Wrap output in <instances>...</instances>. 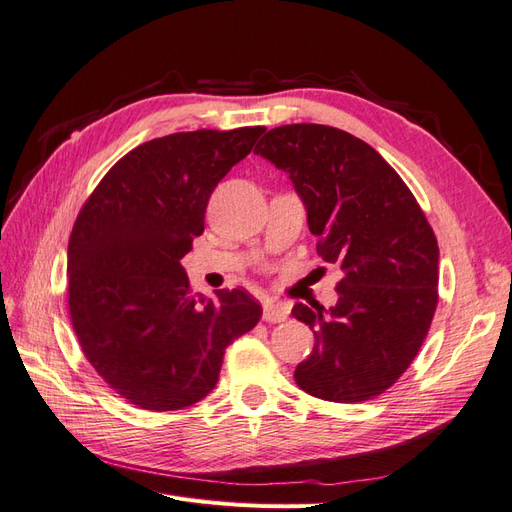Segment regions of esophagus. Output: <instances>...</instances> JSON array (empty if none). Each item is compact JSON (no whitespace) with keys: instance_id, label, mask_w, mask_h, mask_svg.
<instances>
[{"instance_id":"esophagus-1","label":"esophagus","mask_w":512,"mask_h":512,"mask_svg":"<svg viewBox=\"0 0 512 512\" xmlns=\"http://www.w3.org/2000/svg\"><path fill=\"white\" fill-rule=\"evenodd\" d=\"M267 322H284L288 318V307L282 303H269L265 305V314H262Z\"/></svg>"}]
</instances>
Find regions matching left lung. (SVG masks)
<instances>
[{"label": "left lung", "instance_id": "obj_1", "mask_svg": "<svg viewBox=\"0 0 512 512\" xmlns=\"http://www.w3.org/2000/svg\"><path fill=\"white\" fill-rule=\"evenodd\" d=\"M254 153L288 173L318 254L344 271L333 307H292L316 337L294 380L335 404L384 393L421 350L438 305L440 250L425 213L380 153L344 130L280 126Z\"/></svg>", "mask_w": 512, "mask_h": 512}]
</instances>
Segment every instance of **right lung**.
Wrapping results in <instances>:
<instances>
[{"label":"right lung","mask_w":512,"mask_h":512,"mask_svg":"<svg viewBox=\"0 0 512 512\" xmlns=\"http://www.w3.org/2000/svg\"><path fill=\"white\" fill-rule=\"evenodd\" d=\"M265 128L177 132L138 145L98 183L68 243V305L79 344L130 404L188 408L218 384L226 348L256 327L245 290L190 292L181 258L203 235L228 170Z\"/></svg>","instance_id":"add662e5"}]
</instances>
